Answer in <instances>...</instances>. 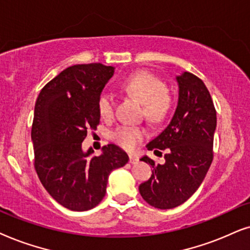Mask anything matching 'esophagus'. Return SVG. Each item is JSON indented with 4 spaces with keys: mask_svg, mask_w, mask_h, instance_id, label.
<instances>
[{
    "mask_svg": "<svg viewBox=\"0 0 250 250\" xmlns=\"http://www.w3.org/2000/svg\"><path fill=\"white\" fill-rule=\"evenodd\" d=\"M129 162H130L131 165H135V164H137V162H138V159L134 155H129Z\"/></svg>",
    "mask_w": 250,
    "mask_h": 250,
    "instance_id": "esophagus-1",
    "label": "esophagus"
}]
</instances>
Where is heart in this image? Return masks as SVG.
I'll return each instance as SVG.
<instances>
[{"label":"heart","instance_id":"obj_1","mask_svg":"<svg viewBox=\"0 0 250 250\" xmlns=\"http://www.w3.org/2000/svg\"><path fill=\"white\" fill-rule=\"evenodd\" d=\"M121 88L142 104L144 113L152 121H160L170 108V98L165 81L152 73L141 71L127 78L121 83ZM98 112L102 118L111 119L114 113V97L111 92L103 91L97 102ZM146 136V130L137 125H120L113 132V141L122 148L134 149Z\"/></svg>","mask_w":250,"mask_h":250}]
</instances>
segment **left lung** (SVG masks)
Masks as SVG:
<instances>
[{
	"label": "left lung",
	"instance_id": "left-lung-1",
	"mask_svg": "<svg viewBox=\"0 0 250 250\" xmlns=\"http://www.w3.org/2000/svg\"><path fill=\"white\" fill-rule=\"evenodd\" d=\"M176 80L179 91L175 114L168 127L146 145L155 155L166 151L165 164L156 165L146 155L141 159L153 170L151 178L139 185V193L158 209L178 207L191 198L214 159L216 109L207 86L188 72Z\"/></svg>",
	"mask_w": 250,
	"mask_h": 250
}]
</instances>
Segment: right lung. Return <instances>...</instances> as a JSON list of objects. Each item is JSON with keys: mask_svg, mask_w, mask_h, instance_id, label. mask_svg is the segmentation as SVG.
Here are the masks:
<instances>
[{"mask_svg": "<svg viewBox=\"0 0 250 250\" xmlns=\"http://www.w3.org/2000/svg\"><path fill=\"white\" fill-rule=\"evenodd\" d=\"M114 74L99 62L74 65L46 83L35 103L32 125L34 167L42 185L58 204L74 211L96 207L106 193L108 176L129 161L114 144L82 151L89 130L101 121L99 95Z\"/></svg>", "mask_w": 250, "mask_h": 250, "instance_id": "add662e5", "label": "right lung"}]
</instances>
